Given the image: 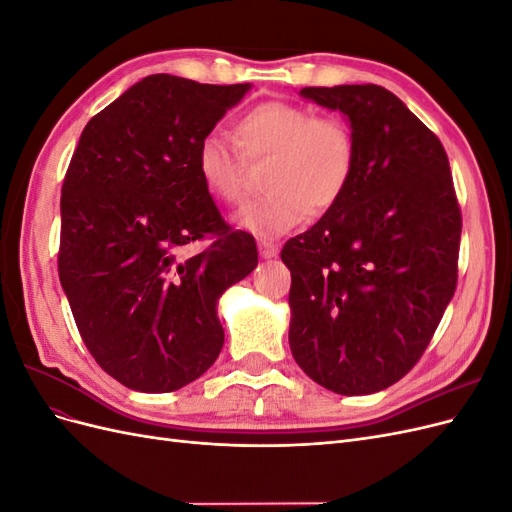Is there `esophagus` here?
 I'll return each instance as SVG.
<instances>
[{"label": "esophagus", "mask_w": 512, "mask_h": 512, "mask_svg": "<svg viewBox=\"0 0 512 512\" xmlns=\"http://www.w3.org/2000/svg\"><path fill=\"white\" fill-rule=\"evenodd\" d=\"M258 252H260L262 258H275L277 254H280V247H277L271 241H267V239H260L258 241Z\"/></svg>", "instance_id": "obj_1"}]
</instances>
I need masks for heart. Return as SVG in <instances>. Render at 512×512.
Instances as JSON below:
<instances>
[{
    "label": "heart",
    "mask_w": 512,
    "mask_h": 512,
    "mask_svg": "<svg viewBox=\"0 0 512 512\" xmlns=\"http://www.w3.org/2000/svg\"><path fill=\"white\" fill-rule=\"evenodd\" d=\"M232 136L239 154L220 134L196 147V173L211 198L239 205L250 190L245 164H265L267 192L247 203L235 222L258 237H280L309 213L331 211L354 173V138L339 117H316L305 106L262 102L237 117Z\"/></svg>",
    "instance_id": "obj_1"
}]
</instances>
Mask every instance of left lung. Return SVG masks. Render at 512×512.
<instances>
[{
    "instance_id": "obj_1",
    "label": "left lung",
    "mask_w": 512,
    "mask_h": 512,
    "mask_svg": "<svg viewBox=\"0 0 512 512\" xmlns=\"http://www.w3.org/2000/svg\"><path fill=\"white\" fill-rule=\"evenodd\" d=\"M348 117L354 173L339 203L282 260L288 342L324 389L369 395L421 359L457 286L461 213L438 136L380 85L305 87Z\"/></svg>"
}]
</instances>
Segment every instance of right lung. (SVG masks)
I'll return each mask as SVG.
<instances>
[{
    "label": "right lung",
    "instance_id": "add662e5",
    "mask_svg": "<svg viewBox=\"0 0 512 512\" xmlns=\"http://www.w3.org/2000/svg\"><path fill=\"white\" fill-rule=\"evenodd\" d=\"M250 87L145 76L87 123L68 166L59 282L91 356L132 391L203 376L224 346L218 299L258 265L254 237L224 224L194 164Z\"/></svg>",
    "mask_w": 512,
    "mask_h": 512
}]
</instances>
